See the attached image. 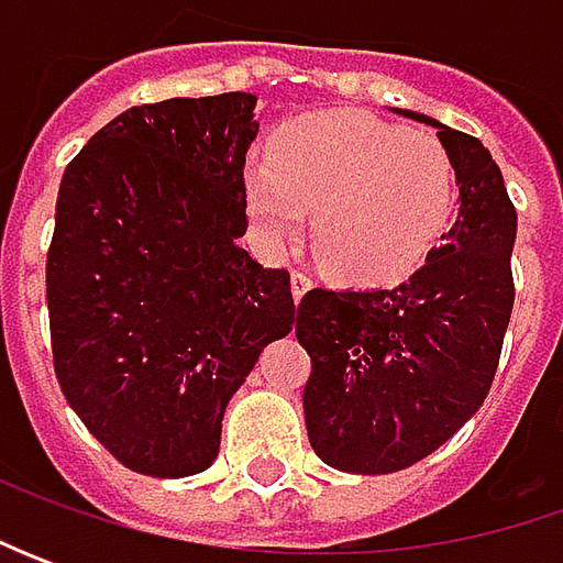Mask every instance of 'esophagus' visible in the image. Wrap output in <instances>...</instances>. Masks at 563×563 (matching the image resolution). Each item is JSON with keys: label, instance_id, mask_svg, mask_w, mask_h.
<instances>
[{"label": "esophagus", "instance_id": "obj_1", "mask_svg": "<svg viewBox=\"0 0 563 563\" xmlns=\"http://www.w3.org/2000/svg\"><path fill=\"white\" fill-rule=\"evenodd\" d=\"M313 288V278L307 275L303 269H294L291 272V294H294V300H300L303 294L310 291Z\"/></svg>", "mask_w": 563, "mask_h": 563}]
</instances>
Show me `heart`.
<instances>
[{"label": "heart", "mask_w": 563, "mask_h": 563, "mask_svg": "<svg viewBox=\"0 0 563 563\" xmlns=\"http://www.w3.org/2000/svg\"><path fill=\"white\" fill-rule=\"evenodd\" d=\"M244 197L272 247L300 238L307 212L335 278L378 288L442 247L457 212V168L444 143L363 112L285 121L244 168Z\"/></svg>", "instance_id": "b5f03b06"}]
</instances>
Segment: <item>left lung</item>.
Here are the masks:
<instances>
[{
	"label": "left lung",
	"mask_w": 563,
	"mask_h": 563,
	"mask_svg": "<svg viewBox=\"0 0 563 563\" xmlns=\"http://www.w3.org/2000/svg\"><path fill=\"white\" fill-rule=\"evenodd\" d=\"M435 128L461 187L442 247L398 288H313L297 307V341L313 360L303 420L313 451L341 473L382 476L429 457L486 400L514 310L517 209L476 137Z\"/></svg>",
	"instance_id": "obj_1"
}]
</instances>
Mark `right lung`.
Here are the masks:
<instances>
[{
  "label": "right lung",
  "instance_id": "add662e5",
  "mask_svg": "<svg viewBox=\"0 0 563 563\" xmlns=\"http://www.w3.org/2000/svg\"><path fill=\"white\" fill-rule=\"evenodd\" d=\"M253 109V93L134 106L62 175L46 256L55 378L143 476L203 473L231 395L297 322L288 269L241 247Z\"/></svg>",
  "mask_w": 563,
  "mask_h": 563
}]
</instances>
